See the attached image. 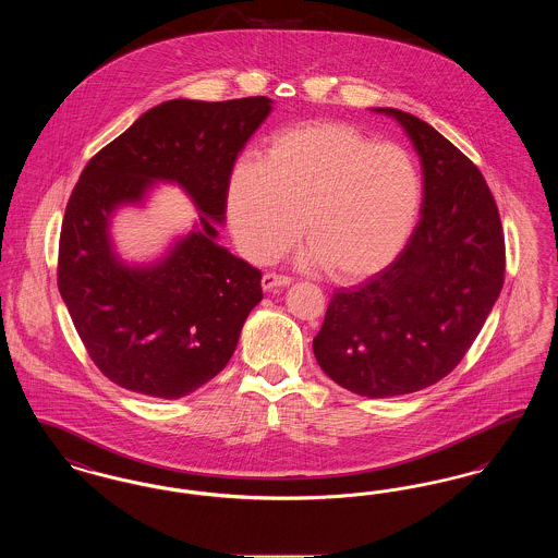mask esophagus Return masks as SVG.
Returning <instances> with one entry per match:
<instances>
[{
  "label": "esophagus",
  "mask_w": 558,
  "mask_h": 558,
  "mask_svg": "<svg viewBox=\"0 0 558 558\" xmlns=\"http://www.w3.org/2000/svg\"><path fill=\"white\" fill-rule=\"evenodd\" d=\"M291 284V278L289 276H282V274H264L262 278V287L264 291H274V289H280V287H289Z\"/></svg>",
  "instance_id": "obj_1"
}]
</instances>
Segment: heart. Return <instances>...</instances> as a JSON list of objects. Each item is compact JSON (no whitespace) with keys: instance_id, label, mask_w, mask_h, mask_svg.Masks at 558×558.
<instances>
[{"instance_id":"1","label":"heart","mask_w":558,"mask_h":558,"mask_svg":"<svg viewBox=\"0 0 558 558\" xmlns=\"http://www.w3.org/2000/svg\"><path fill=\"white\" fill-rule=\"evenodd\" d=\"M418 162L345 123H303L271 135L264 160L240 159L226 211L240 251L259 264L280 257L301 228L305 257L339 280L389 266L423 207Z\"/></svg>"}]
</instances>
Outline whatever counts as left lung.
<instances>
[{
	"label": "left lung",
	"mask_w": 558,
	"mask_h": 558,
	"mask_svg": "<svg viewBox=\"0 0 558 558\" xmlns=\"http://www.w3.org/2000/svg\"><path fill=\"white\" fill-rule=\"evenodd\" d=\"M423 165L421 219L391 266L337 291L314 339L319 368L347 391L393 398L448 376L505 284V234L481 171L450 140L398 108Z\"/></svg>",
	"instance_id": "1"
}]
</instances>
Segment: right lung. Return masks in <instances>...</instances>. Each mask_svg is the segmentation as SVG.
<instances>
[{
    "mask_svg": "<svg viewBox=\"0 0 558 558\" xmlns=\"http://www.w3.org/2000/svg\"><path fill=\"white\" fill-rule=\"evenodd\" d=\"M271 112L266 96L228 102L169 100L144 112L89 160L60 230L58 291L100 372L148 398L190 396L226 368L262 271L217 244L228 175ZM157 181L178 183L199 223L157 263L130 267L109 219L143 204Z\"/></svg>",
    "mask_w": 558,
    "mask_h": 558,
    "instance_id": "add662e5",
    "label": "right lung"
}]
</instances>
